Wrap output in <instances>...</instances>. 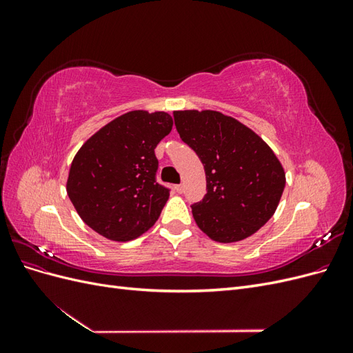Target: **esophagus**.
<instances>
[{
    "instance_id": "34e87169",
    "label": "esophagus",
    "mask_w": 353,
    "mask_h": 353,
    "mask_svg": "<svg viewBox=\"0 0 353 353\" xmlns=\"http://www.w3.org/2000/svg\"><path fill=\"white\" fill-rule=\"evenodd\" d=\"M175 190L178 191V193H183V191H184V185H183V184H178V185H175Z\"/></svg>"
}]
</instances>
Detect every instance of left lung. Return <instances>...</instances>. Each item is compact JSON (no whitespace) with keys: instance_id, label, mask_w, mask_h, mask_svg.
Instances as JSON below:
<instances>
[{"instance_id":"left-lung-1","label":"left lung","mask_w":353,"mask_h":353,"mask_svg":"<svg viewBox=\"0 0 353 353\" xmlns=\"http://www.w3.org/2000/svg\"><path fill=\"white\" fill-rule=\"evenodd\" d=\"M176 131L205 166L208 193L191 206L212 240L236 243L271 219L285 185L271 147L250 128L215 110L174 112Z\"/></svg>"}]
</instances>
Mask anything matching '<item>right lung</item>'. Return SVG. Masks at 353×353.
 <instances>
[{
  "instance_id": "1",
  "label": "right lung",
  "mask_w": 353,
  "mask_h": 353,
  "mask_svg": "<svg viewBox=\"0 0 353 353\" xmlns=\"http://www.w3.org/2000/svg\"><path fill=\"white\" fill-rule=\"evenodd\" d=\"M172 125L165 112H128L95 132L73 157L68 196L100 236L130 241L159 219L169 188L156 181L154 148Z\"/></svg>"
}]
</instances>
